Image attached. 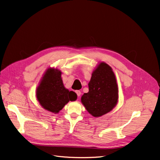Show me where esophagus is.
Wrapping results in <instances>:
<instances>
[{"label":"esophagus","instance_id":"1","mask_svg":"<svg viewBox=\"0 0 160 160\" xmlns=\"http://www.w3.org/2000/svg\"><path fill=\"white\" fill-rule=\"evenodd\" d=\"M76 94L78 95V97L80 96V95H81V91H79V90H76Z\"/></svg>","mask_w":160,"mask_h":160}]
</instances>
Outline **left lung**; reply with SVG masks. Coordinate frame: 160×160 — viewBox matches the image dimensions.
<instances>
[{
  "label": "left lung",
  "mask_w": 160,
  "mask_h": 160,
  "mask_svg": "<svg viewBox=\"0 0 160 160\" xmlns=\"http://www.w3.org/2000/svg\"><path fill=\"white\" fill-rule=\"evenodd\" d=\"M89 91L81 97L87 111L94 117L104 115L117 104L118 88L114 72L110 67L101 62L93 71L88 83Z\"/></svg>",
  "instance_id": "obj_1"
}]
</instances>
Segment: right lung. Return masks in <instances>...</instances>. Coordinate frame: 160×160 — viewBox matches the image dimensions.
<instances>
[{"label": "right lung", "instance_id": "add662e5", "mask_svg": "<svg viewBox=\"0 0 160 160\" xmlns=\"http://www.w3.org/2000/svg\"><path fill=\"white\" fill-rule=\"evenodd\" d=\"M59 70H47L37 90V98L47 110L58 113L69 101H75L77 94L64 87Z\"/></svg>", "mask_w": 160, "mask_h": 160}]
</instances>
